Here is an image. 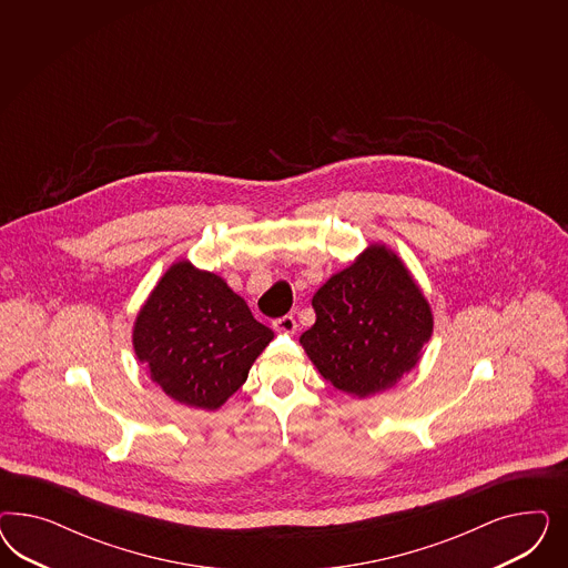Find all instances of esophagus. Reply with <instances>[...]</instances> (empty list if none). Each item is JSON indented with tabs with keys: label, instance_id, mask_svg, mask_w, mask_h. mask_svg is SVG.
I'll return each instance as SVG.
<instances>
[{
	"label": "esophagus",
	"instance_id": "34e87169",
	"mask_svg": "<svg viewBox=\"0 0 568 568\" xmlns=\"http://www.w3.org/2000/svg\"><path fill=\"white\" fill-rule=\"evenodd\" d=\"M273 327H275V331H281V333H293L297 325H295V318H293L292 314H285V316L273 321Z\"/></svg>",
	"mask_w": 568,
	"mask_h": 568
}]
</instances>
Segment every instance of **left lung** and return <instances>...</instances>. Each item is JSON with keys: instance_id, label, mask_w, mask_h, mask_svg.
<instances>
[{"instance_id": "1", "label": "left lung", "mask_w": 568, "mask_h": 568, "mask_svg": "<svg viewBox=\"0 0 568 568\" xmlns=\"http://www.w3.org/2000/svg\"><path fill=\"white\" fill-rule=\"evenodd\" d=\"M316 323L300 337L310 361L345 394L366 397L396 385L433 333L429 304L385 245H371L314 293Z\"/></svg>"}]
</instances>
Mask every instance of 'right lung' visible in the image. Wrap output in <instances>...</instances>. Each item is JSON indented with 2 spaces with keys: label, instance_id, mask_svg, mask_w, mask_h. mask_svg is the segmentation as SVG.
I'll use <instances>...</instances> for the list:
<instances>
[{
  "label": "right lung",
  "instance_id": "1",
  "mask_svg": "<svg viewBox=\"0 0 568 568\" xmlns=\"http://www.w3.org/2000/svg\"><path fill=\"white\" fill-rule=\"evenodd\" d=\"M275 333L221 276L172 264L133 331L139 361L172 399L216 410L245 383Z\"/></svg>",
  "mask_w": 568,
  "mask_h": 568
}]
</instances>
